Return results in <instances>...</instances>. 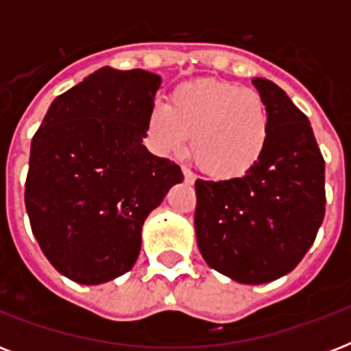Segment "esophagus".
Returning <instances> with one entry per match:
<instances>
[{
    "label": "esophagus",
    "mask_w": 351,
    "mask_h": 351,
    "mask_svg": "<svg viewBox=\"0 0 351 351\" xmlns=\"http://www.w3.org/2000/svg\"><path fill=\"white\" fill-rule=\"evenodd\" d=\"M182 175H184V180H186L187 184H193V182H195V175H193L187 167H182Z\"/></svg>",
    "instance_id": "esophagus-1"
}]
</instances>
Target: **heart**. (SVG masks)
Returning a JSON list of instances; mask_svg holds the SVG:
<instances>
[{
  "instance_id": "1",
  "label": "heart",
  "mask_w": 351,
  "mask_h": 351,
  "mask_svg": "<svg viewBox=\"0 0 351 351\" xmlns=\"http://www.w3.org/2000/svg\"><path fill=\"white\" fill-rule=\"evenodd\" d=\"M269 131L267 106L256 90L211 78L176 85L147 118L160 154H182L191 138L193 162L217 180L247 175L266 153Z\"/></svg>"
}]
</instances>
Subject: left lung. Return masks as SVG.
Masks as SVG:
<instances>
[{
    "label": "left lung",
    "mask_w": 351,
    "mask_h": 351,
    "mask_svg": "<svg viewBox=\"0 0 351 351\" xmlns=\"http://www.w3.org/2000/svg\"><path fill=\"white\" fill-rule=\"evenodd\" d=\"M269 143L242 178L197 180L195 230L204 261L240 284L284 277L310 250L326 208L324 158L310 120L278 85L255 78Z\"/></svg>",
    "instance_id": "obj_1"
}]
</instances>
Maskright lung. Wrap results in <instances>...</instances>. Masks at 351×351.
<instances>
[{
	"instance_id": "add662e5",
	"label": "right lung",
	"mask_w": 351,
	"mask_h": 351,
	"mask_svg": "<svg viewBox=\"0 0 351 351\" xmlns=\"http://www.w3.org/2000/svg\"><path fill=\"white\" fill-rule=\"evenodd\" d=\"M160 76L104 67L52 101L30 145L25 208L52 266L78 284L129 271L180 167L143 145Z\"/></svg>"
}]
</instances>
